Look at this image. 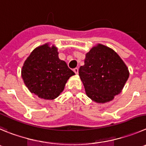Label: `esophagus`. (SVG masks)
<instances>
[{
    "mask_svg": "<svg viewBox=\"0 0 146 146\" xmlns=\"http://www.w3.org/2000/svg\"><path fill=\"white\" fill-rule=\"evenodd\" d=\"M73 71L75 72L76 74H78V68H76L73 69Z\"/></svg>",
    "mask_w": 146,
    "mask_h": 146,
    "instance_id": "esophagus-1",
    "label": "esophagus"
}]
</instances>
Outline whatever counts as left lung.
I'll return each mask as SVG.
<instances>
[{
  "label": "left lung",
  "mask_w": 146,
  "mask_h": 146,
  "mask_svg": "<svg viewBox=\"0 0 146 146\" xmlns=\"http://www.w3.org/2000/svg\"><path fill=\"white\" fill-rule=\"evenodd\" d=\"M79 76L87 96L98 103H105L119 94L129 78L128 69L111 49L102 44L86 54Z\"/></svg>",
  "instance_id": "1"
}]
</instances>
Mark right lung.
Instances as JSON below:
<instances>
[{
	"label": "right lung",
	"instance_id": "1",
	"mask_svg": "<svg viewBox=\"0 0 146 146\" xmlns=\"http://www.w3.org/2000/svg\"><path fill=\"white\" fill-rule=\"evenodd\" d=\"M75 73L58 58L56 47L46 44L35 49L23 65L21 76L30 92L39 98L53 99L63 91Z\"/></svg>",
	"mask_w": 146,
	"mask_h": 146
}]
</instances>
